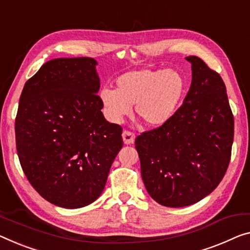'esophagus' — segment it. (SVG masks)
I'll return each mask as SVG.
<instances>
[{"label": "esophagus", "instance_id": "obj_1", "mask_svg": "<svg viewBox=\"0 0 250 250\" xmlns=\"http://www.w3.org/2000/svg\"><path fill=\"white\" fill-rule=\"evenodd\" d=\"M122 137H123V141H124V144L126 145H129L134 143V141H135V134L129 132V130H124L122 134Z\"/></svg>", "mask_w": 250, "mask_h": 250}]
</instances>
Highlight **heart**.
<instances>
[{
    "instance_id": "heart-1",
    "label": "heart",
    "mask_w": 250,
    "mask_h": 250,
    "mask_svg": "<svg viewBox=\"0 0 250 250\" xmlns=\"http://www.w3.org/2000/svg\"><path fill=\"white\" fill-rule=\"evenodd\" d=\"M115 89L104 88L99 99L106 116L121 123L132 107L148 126H161L174 116L186 94V79L173 69H138L125 72Z\"/></svg>"
}]
</instances>
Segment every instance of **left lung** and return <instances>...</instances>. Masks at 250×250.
Listing matches in <instances>:
<instances>
[{"instance_id": "1", "label": "left lung", "mask_w": 250, "mask_h": 250, "mask_svg": "<svg viewBox=\"0 0 250 250\" xmlns=\"http://www.w3.org/2000/svg\"><path fill=\"white\" fill-rule=\"evenodd\" d=\"M182 106L135 140L144 186L153 200L181 208L202 200L224 178L231 156L233 116L221 77L195 56Z\"/></svg>"}]
</instances>
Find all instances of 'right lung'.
<instances>
[{
	"instance_id": "right-lung-1",
	"label": "right lung",
	"mask_w": 250,
	"mask_h": 250,
	"mask_svg": "<svg viewBox=\"0 0 250 250\" xmlns=\"http://www.w3.org/2000/svg\"><path fill=\"white\" fill-rule=\"evenodd\" d=\"M93 58L45 62L23 87L15 118L22 170L42 198L77 209L105 188L123 146L122 127L105 120Z\"/></svg>"
}]
</instances>
